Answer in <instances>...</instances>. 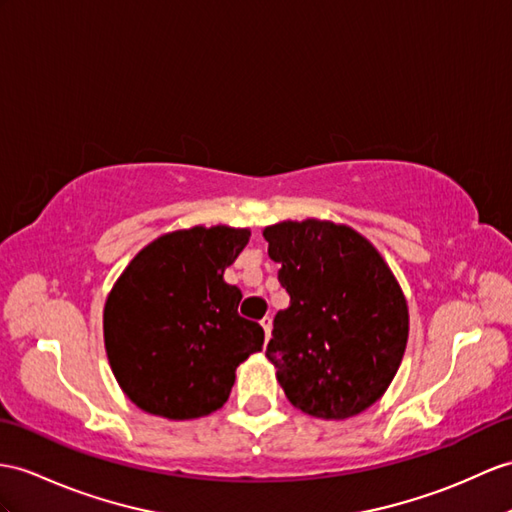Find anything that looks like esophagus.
<instances>
[{
  "label": "esophagus",
  "mask_w": 512,
  "mask_h": 512,
  "mask_svg": "<svg viewBox=\"0 0 512 512\" xmlns=\"http://www.w3.org/2000/svg\"><path fill=\"white\" fill-rule=\"evenodd\" d=\"M260 326H263V330H265V339L269 341V339H271V326H273L271 317H265L263 321H260Z\"/></svg>",
  "instance_id": "34e87169"
}]
</instances>
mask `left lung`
Returning <instances> with one entry per match:
<instances>
[{"instance_id": "left-lung-1", "label": "left lung", "mask_w": 512, "mask_h": 512, "mask_svg": "<svg viewBox=\"0 0 512 512\" xmlns=\"http://www.w3.org/2000/svg\"><path fill=\"white\" fill-rule=\"evenodd\" d=\"M263 236L291 297L267 345L286 397L321 419L363 413L391 384L406 350L400 284L376 247L345 226L282 221Z\"/></svg>"}]
</instances>
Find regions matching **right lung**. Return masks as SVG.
Returning <instances> with one entry per match:
<instances>
[{"label": "right lung", "mask_w": 512, "mask_h": 512, "mask_svg": "<svg viewBox=\"0 0 512 512\" xmlns=\"http://www.w3.org/2000/svg\"><path fill=\"white\" fill-rule=\"evenodd\" d=\"M249 230L191 228L141 249L110 291L104 341L112 373L145 413L204 417L226 404L234 371L263 350L265 330L239 315L223 271Z\"/></svg>", "instance_id": "obj_1"}]
</instances>
